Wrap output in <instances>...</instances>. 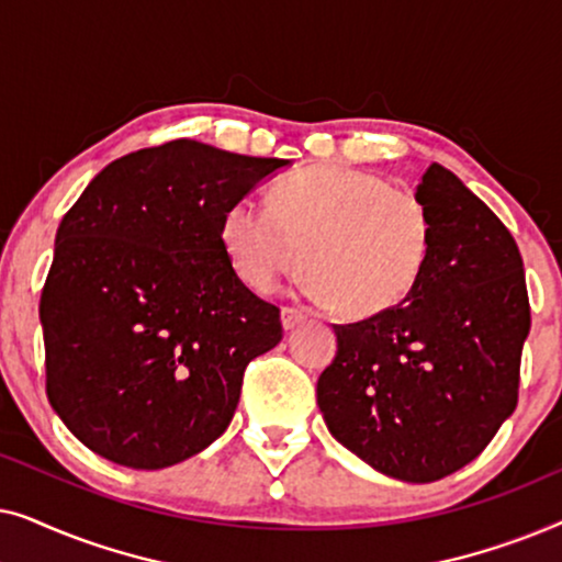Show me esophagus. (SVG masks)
I'll return each mask as SVG.
<instances>
[{"label": "esophagus", "instance_id": "obj_1", "mask_svg": "<svg viewBox=\"0 0 562 562\" xmlns=\"http://www.w3.org/2000/svg\"><path fill=\"white\" fill-rule=\"evenodd\" d=\"M306 319V314L302 310H296V306H283L281 310V322H283V329H294L302 325Z\"/></svg>", "mask_w": 562, "mask_h": 562}]
</instances>
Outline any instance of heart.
Returning <instances> with one entry per match:
<instances>
[{
    "label": "heart",
    "instance_id": "1",
    "mask_svg": "<svg viewBox=\"0 0 562 562\" xmlns=\"http://www.w3.org/2000/svg\"><path fill=\"white\" fill-rule=\"evenodd\" d=\"M220 237L237 279L258 294L304 263L312 299L345 317H373L417 286L435 220L414 191L386 176L322 164L276 181L271 206L248 196L229 204Z\"/></svg>",
    "mask_w": 562,
    "mask_h": 562
}]
</instances>
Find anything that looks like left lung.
<instances>
[{
	"mask_svg": "<svg viewBox=\"0 0 562 562\" xmlns=\"http://www.w3.org/2000/svg\"><path fill=\"white\" fill-rule=\"evenodd\" d=\"M417 196L435 220L425 271L404 302L335 325L317 404L335 440L375 471L432 483L479 458L517 409L532 319L504 222L440 164Z\"/></svg>",
	"mask_w": 562,
	"mask_h": 562,
	"instance_id": "8db88e82",
	"label": "left lung"
}]
</instances>
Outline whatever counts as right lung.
<instances>
[{
  "instance_id": "1",
  "label": "right lung",
  "mask_w": 562,
  "mask_h": 562,
  "mask_svg": "<svg viewBox=\"0 0 562 562\" xmlns=\"http://www.w3.org/2000/svg\"><path fill=\"white\" fill-rule=\"evenodd\" d=\"M281 166L181 137L112 160L64 214L41 294L45 394L91 452L158 471L227 429L283 327L229 266L222 214Z\"/></svg>"
}]
</instances>
